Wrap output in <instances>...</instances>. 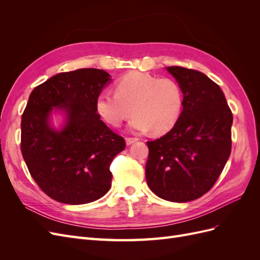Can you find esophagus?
Segmentation results:
<instances>
[{
	"label": "esophagus",
	"instance_id": "34e87169",
	"mask_svg": "<svg viewBox=\"0 0 260 260\" xmlns=\"http://www.w3.org/2000/svg\"><path fill=\"white\" fill-rule=\"evenodd\" d=\"M138 140V138H125V143H127V145H131L132 143L137 142Z\"/></svg>",
	"mask_w": 260,
	"mask_h": 260
}]
</instances>
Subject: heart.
Wrapping results in <instances>:
<instances>
[{
  "mask_svg": "<svg viewBox=\"0 0 260 260\" xmlns=\"http://www.w3.org/2000/svg\"><path fill=\"white\" fill-rule=\"evenodd\" d=\"M183 108V91L171 78L133 72L116 82L115 93L102 92L95 100V111L107 124L119 127L136 114L130 127L140 132L152 129L164 135L174 128Z\"/></svg>",
  "mask_w": 260,
  "mask_h": 260,
  "instance_id": "obj_1",
  "label": "heart"
}]
</instances>
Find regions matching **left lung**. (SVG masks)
I'll return each mask as SVG.
<instances>
[{
	"mask_svg": "<svg viewBox=\"0 0 260 260\" xmlns=\"http://www.w3.org/2000/svg\"><path fill=\"white\" fill-rule=\"evenodd\" d=\"M183 91V111L164 137L148 141L145 177L160 199L185 203L214 186L231 153L233 116L220 86L201 72L167 67Z\"/></svg>",
	"mask_w": 260,
	"mask_h": 260,
	"instance_id": "left-lung-1",
	"label": "left lung"
}]
</instances>
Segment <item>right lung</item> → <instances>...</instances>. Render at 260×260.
Instances as JSON below:
<instances>
[{"mask_svg": "<svg viewBox=\"0 0 260 260\" xmlns=\"http://www.w3.org/2000/svg\"><path fill=\"white\" fill-rule=\"evenodd\" d=\"M108 81L104 70L82 68L55 75L30 94L21 116V154L36 183L55 201L80 205L111 188L109 166L125 142L95 111ZM53 109L67 114L59 132L48 122Z\"/></svg>", "mask_w": 260, "mask_h": 260, "instance_id": "right-lung-1", "label": "right lung"}]
</instances>
